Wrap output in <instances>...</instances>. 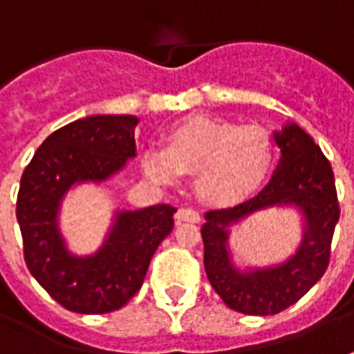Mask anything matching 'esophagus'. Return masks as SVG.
Instances as JSON below:
<instances>
[{
	"instance_id": "34e87169",
	"label": "esophagus",
	"mask_w": 354,
	"mask_h": 354,
	"mask_svg": "<svg viewBox=\"0 0 354 354\" xmlns=\"http://www.w3.org/2000/svg\"><path fill=\"white\" fill-rule=\"evenodd\" d=\"M176 220L178 222H199L201 216H199V212L194 211V209H178Z\"/></svg>"
}]
</instances>
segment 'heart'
Wrapping results in <instances>:
<instances>
[{"label":"heart","mask_w":354,"mask_h":354,"mask_svg":"<svg viewBox=\"0 0 354 354\" xmlns=\"http://www.w3.org/2000/svg\"><path fill=\"white\" fill-rule=\"evenodd\" d=\"M276 162L272 134L257 124L220 118H189L167 136L165 147L143 151L142 167L157 184L194 174V192L211 207H232L253 197Z\"/></svg>","instance_id":"1"}]
</instances>
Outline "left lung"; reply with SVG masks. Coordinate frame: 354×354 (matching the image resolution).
Here are the masks:
<instances>
[{"mask_svg": "<svg viewBox=\"0 0 354 354\" xmlns=\"http://www.w3.org/2000/svg\"><path fill=\"white\" fill-rule=\"evenodd\" d=\"M274 140L281 157L263 192L232 209L209 211L201 228L207 278L222 301L243 315H278L295 305L328 268L333 230L339 220L332 165L315 140L295 122L274 132ZM270 206L299 209L304 214L301 245L283 263L239 271L227 249L229 228Z\"/></svg>", "mask_w": 354, "mask_h": 354, "instance_id": "obj_1", "label": "left lung"}]
</instances>
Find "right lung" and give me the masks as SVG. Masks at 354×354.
<instances>
[{"mask_svg": "<svg viewBox=\"0 0 354 354\" xmlns=\"http://www.w3.org/2000/svg\"><path fill=\"white\" fill-rule=\"evenodd\" d=\"M132 115L78 118L46 138L24 169L17 197L24 261L41 288L66 310L105 315L140 291L151 257L174 228L170 205L117 211L103 245L78 257L65 245L59 209L76 184H101L136 157Z\"/></svg>", "mask_w": 354, "mask_h": 354, "instance_id": "add662e5", "label": "right lung"}]
</instances>
